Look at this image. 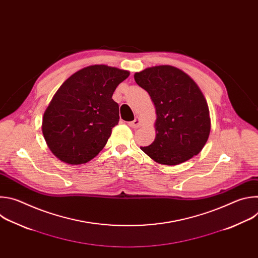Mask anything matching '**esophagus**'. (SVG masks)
Returning <instances> with one entry per match:
<instances>
[{
  "mask_svg": "<svg viewBox=\"0 0 258 258\" xmlns=\"http://www.w3.org/2000/svg\"><path fill=\"white\" fill-rule=\"evenodd\" d=\"M128 125L131 127H133V128H138V127H140L142 125V120H141V118L139 116H136L133 121L128 122Z\"/></svg>",
  "mask_w": 258,
  "mask_h": 258,
  "instance_id": "34e87169",
  "label": "esophagus"
}]
</instances>
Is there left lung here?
<instances>
[{
    "mask_svg": "<svg viewBox=\"0 0 258 258\" xmlns=\"http://www.w3.org/2000/svg\"><path fill=\"white\" fill-rule=\"evenodd\" d=\"M134 78L148 92L157 115L155 140L141 150L163 165H177L199 154L211 125L206 99L197 84L171 65L148 67Z\"/></svg>",
    "mask_w": 258,
    "mask_h": 258,
    "instance_id": "obj_1",
    "label": "left lung"
}]
</instances>
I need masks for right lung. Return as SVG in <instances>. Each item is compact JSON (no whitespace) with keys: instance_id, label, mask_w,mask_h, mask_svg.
Masks as SVG:
<instances>
[{"instance_id":"1","label":"right lung","mask_w":258,"mask_h":258,"mask_svg":"<svg viewBox=\"0 0 258 258\" xmlns=\"http://www.w3.org/2000/svg\"><path fill=\"white\" fill-rule=\"evenodd\" d=\"M130 71L91 65L69 77L53 96L42 131L51 152L70 165L84 164L104 148L119 121L112 95Z\"/></svg>"}]
</instances>
